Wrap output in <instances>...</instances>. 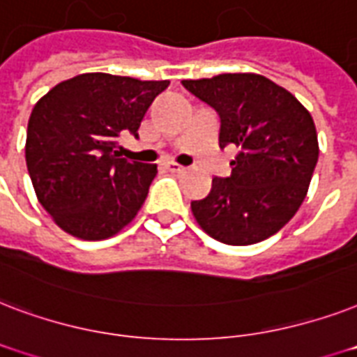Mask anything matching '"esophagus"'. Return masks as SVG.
<instances>
[{
  "label": "esophagus",
  "instance_id": "obj_1",
  "mask_svg": "<svg viewBox=\"0 0 357 357\" xmlns=\"http://www.w3.org/2000/svg\"><path fill=\"white\" fill-rule=\"evenodd\" d=\"M165 167H167L171 173H184V171H186V167H184V165L176 164V162H167V164H165Z\"/></svg>",
  "mask_w": 357,
  "mask_h": 357
}]
</instances>
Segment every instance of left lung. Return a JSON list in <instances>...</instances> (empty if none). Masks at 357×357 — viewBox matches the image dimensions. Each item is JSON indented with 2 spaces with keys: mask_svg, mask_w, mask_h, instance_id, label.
I'll return each instance as SVG.
<instances>
[{
  "mask_svg": "<svg viewBox=\"0 0 357 357\" xmlns=\"http://www.w3.org/2000/svg\"><path fill=\"white\" fill-rule=\"evenodd\" d=\"M182 85L220 113V147L240 149L231 176H214L208 195L192 201L199 227L229 245L270 238L302 206L319 162L311 113L261 74H218Z\"/></svg>",
  "mask_w": 357,
  "mask_h": 357,
  "instance_id": "1",
  "label": "left lung"
}]
</instances>
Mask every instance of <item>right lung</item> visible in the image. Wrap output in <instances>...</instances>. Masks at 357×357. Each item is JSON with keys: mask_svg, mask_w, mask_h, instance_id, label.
Wrapping results in <instances>:
<instances>
[{"mask_svg": "<svg viewBox=\"0 0 357 357\" xmlns=\"http://www.w3.org/2000/svg\"><path fill=\"white\" fill-rule=\"evenodd\" d=\"M169 85L87 73L61 82L35 104L26 164L38 203L65 233L106 240L145 203L156 164L119 158V135L137 130Z\"/></svg>", "mask_w": 357, "mask_h": 357, "instance_id": "right-lung-1", "label": "right lung"}]
</instances>
